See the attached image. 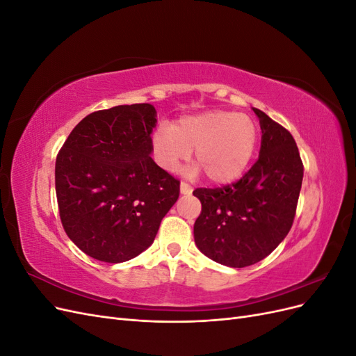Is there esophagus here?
<instances>
[{"instance_id": "obj_1", "label": "esophagus", "mask_w": 356, "mask_h": 356, "mask_svg": "<svg viewBox=\"0 0 356 356\" xmlns=\"http://www.w3.org/2000/svg\"><path fill=\"white\" fill-rule=\"evenodd\" d=\"M179 190H181V195H191V191H193V188L187 184V182H181Z\"/></svg>"}]
</instances>
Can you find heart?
<instances>
[{
  "label": "heart",
  "mask_w": 356,
  "mask_h": 356,
  "mask_svg": "<svg viewBox=\"0 0 356 356\" xmlns=\"http://www.w3.org/2000/svg\"><path fill=\"white\" fill-rule=\"evenodd\" d=\"M153 153L157 163L168 172H175L191 157L215 184H229L239 179L258 144V127L250 115L232 111H207L179 118L169 127L161 124L153 134Z\"/></svg>",
  "instance_id": "heart-1"
}]
</instances>
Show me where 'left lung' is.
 Masks as SVG:
<instances>
[{"label":"left lung","mask_w":356,"mask_h":356,"mask_svg":"<svg viewBox=\"0 0 356 356\" xmlns=\"http://www.w3.org/2000/svg\"><path fill=\"white\" fill-rule=\"evenodd\" d=\"M252 110L263 134L252 168L232 186L193 191L202 203L196 246L211 260L236 268L261 261L286 238L303 181L293 135L261 110Z\"/></svg>","instance_id":"obj_1"}]
</instances>
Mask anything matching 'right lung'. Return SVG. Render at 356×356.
Wrapping results in <instances>:
<instances>
[{
  "mask_svg": "<svg viewBox=\"0 0 356 356\" xmlns=\"http://www.w3.org/2000/svg\"><path fill=\"white\" fill-rule=\"evenodd\" d=\"M156 117L152 104L95 111L56 157L62 225L95 260L123 263L145 251L179 196V181L152 159Z\"/></svg>",
  "mask_w": 356,
  "mask_h": 356,
  "instance_id": "obj_1",
  "label": "right lung"
}]
</instances>
